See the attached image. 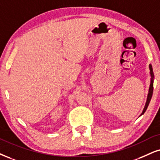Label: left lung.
<instances>
[{
    "label": "left lung",
    "instance_id": "1",
    "mask_svg": "<svg viewBox=\"0 0 160 160\" xmlns=\"http://www.w3.org/2000/svg\"><path fill=\"white\" fill-rule=\"evenodd\" d=\"M150 70H151V76L153 77V72L152 67H151V65H150ZM153 82L152 80H151V87H150V89H149V93H148V98H147V102H146V104H145V108H144L143 112H142V114L145 113V110H147L148 107V104L150 103V101H151V97H152V95H153Z\"/></svg>",
    "mask_w": 160,
    "mask_h": 160
}]
</instances>
